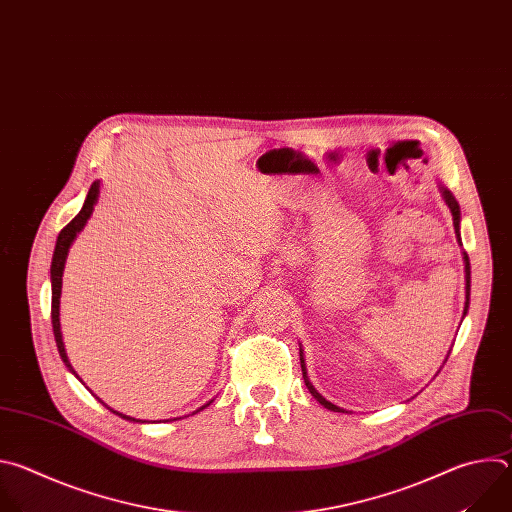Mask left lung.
<instances>
[{
    "label": "left lung",
    "mask_w": 512,
    "mask_h": 512,
    "mask_svg": "<svg viewBox=\"0 0 512 512\" xmlns=\"http://www.w3.org/2000/svg\"><path fill=\"white\" fill-rule=\"evenodd\" d=\"M442 193H444V199H446V203H448V208H450V212H452V220H454V230H456V238H458V242H460V246H462V240H460V206H458V201L452 197V193L448 191V189H444L442 187ZM464 272H466V304H464V315H466V311H468V304H470V260H468V254L464 252ZM300 367H302V379H304V385L309 387V391L315 395V399L321 403V405H325L327 410H331V412H343L341 407H337V405H333L331 401H327L313 385H311V381H309V377H306V367H304V359H302V351H300Z\"/></svg>",
    "instance_id": "1"
}]
</instances>
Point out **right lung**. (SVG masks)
Segmentation results:
<instances>
[{"instance_id": "1", "label": "right lung", "mask_w": 512, "mask_h": 512, "mask_svg": "<svg viewBox=\"0 0 512 512\" xmlns=\"http://www.w3.org/2000/svg\"><path fill=\"white\" fill-rule=\"evenodd\" d=\"M96 197H98V181H94L88 189V195L84 199V206L82 210L76 214V218L66 224L60 234H58V240H56V248H54V256H52V266H50V278H52V329H54V339H56V345H58V353L62 357V361L66 363V367L74 373L68 357H66V351H64V343H62V333H60V292H62V274H64V262H66V256H68V250L76 238V234L86 226L90 214H92V208L96 203ZM210 405V403H208ZM206 407V405H203ZM201 407V410H203ZM113 414L125 418V420H131V422H141V420H135V418H127L115 410H111Z\"/></svg>"}]
</instances>
